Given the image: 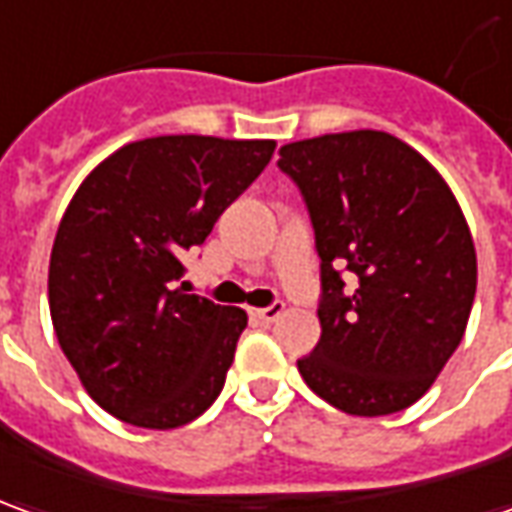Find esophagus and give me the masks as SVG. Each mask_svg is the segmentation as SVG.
Instances as JSON below:
<instances>
[{
	"instance_id": "1",
	"label": "esophagus",
	"mask_w": 512,
	"mask_h": 512,
	"mask_svg": "<svg viewBox=\"0 0 512 512\" xmlns=\"http://www.w3.org/2000/svg\"><path fill=\"white\" fill-rule=\"evenodd\" d=\"M249 314H252V319H257V322L271 325V322H277V319L285 314V305L283 302H271L269 308H252Z\"/></svg>"
}]
</instances>
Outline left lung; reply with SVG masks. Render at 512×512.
Instances as JSON below:
<instances>
[{
    "instance_id": "obj_1",
    "label": "left lung",
    "mask_w": 512,
    "mask_h": 512,
    "mask_svg": "<svg viewBox=\"0 0 512 512\" xmlns=\"http://www.w3.org/2000/svg\"><path fill=\"white\" fill-rule=\"evenodd\" d=\"M277 165L300 187L322 260V336L300 375L347 415L401 412L454 356L474 305L476 249L457 198L387 131L288 142Z\"/></svg>"
}]
</instances>
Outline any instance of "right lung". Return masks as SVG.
I'll return each instance as SVG.
<instances>
[{
  "label": "right lung",
  "instance_id": "right-lung-1",
  "mask_svg": "<svg viewBox=\"0 0 512 512\" xmlns=\"http://www.w3.org/2000/svg\"><path fill=\"white\" fill-rule=\"evenodd\" d=\"M274 139L128 142L72 196L50 255V316L86 392L139 429H179L221 395L246 311L182 283V257L269 165Z\"/></svg>",
  "mask_w": 512,
  "mask_h": 512
}]
</instances>
